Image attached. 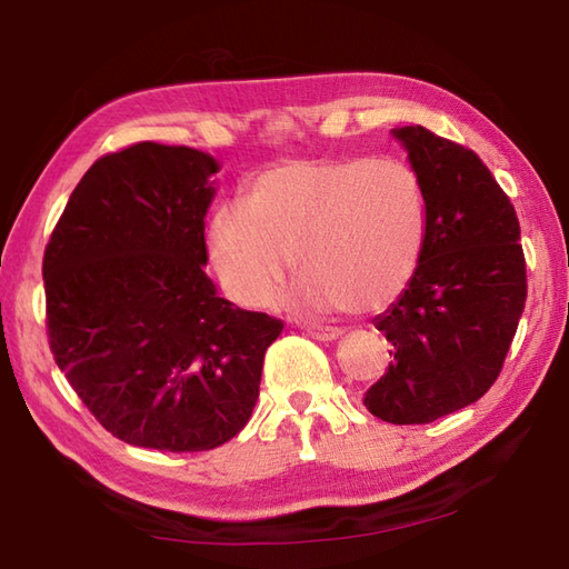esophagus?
Masks as SVG:
<instances>
[{"label":"esophagus","instance_id":"obj_1","mask_svg":"<svg viewBox=\"0 0 569 569\" xmlns=\"http://www.w3.org/2000/svg\"><path fill=\"white\" fill-rule=\"evenodd\" d=\"M301 329L311 336L316 341H336L341 336V329H333V326H316V323H303Z\"/></svg>","mask_w":569,"mask_h":569}]
</instances>
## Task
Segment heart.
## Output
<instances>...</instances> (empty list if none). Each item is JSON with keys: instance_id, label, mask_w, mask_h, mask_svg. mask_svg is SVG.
<instances>
[{"instance_id": "b5f03b06", "label": "heart", "mask_w": 569, "mask_h": 569, "mask_svg": "<svg viewBox=\"0 0 569 569\" xmlns=\"http://www.w3.org/2000/svg\"><path fill=\"white\" fill-rule=\"evenodd\" d=\"M427 196L393 158L286 160L250 182L246 208L220 206L208 223L210 261L240 306L266 308L291 271L308 311H379L417 271Z\"/></svg>"}]
</instances>
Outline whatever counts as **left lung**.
I'll list each match as a JSON object with an SVG mask.
<instances>
[{
  "label": "left lung",
  "instance_id": "obj_1",
  "mask_svg": "<svg viewBox=\"0 0 569 569\" xmlns=\"http://www.w3.org/2000/svg\"><path fill=\"white\" fill-rule=\"evenodd\" d=\"M391 134L423 186L427 238L411 281L373 319L393 361L363 407L389 423H429L497 381L527 301L525 253L515 208L475 152L421 124Z\"/></svg>",
  "mask_w": 569,
  "mask_h": 569
}]
</instances>
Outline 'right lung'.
Instances as JSON below:
<instances>
[{"label": "right lung", "instance_id": "obj_1", "mask_svg": "<svg viewBox=\"0 0 569 569\" xmlns=\"http://www.w3.org/2000/svg\"><path fill=\"white\" fill-rule=\"evenodd\" d=\"M220 162L138 142L77 182L44 250L54 361L94 419L132 447L206 451L246 427L283 331L218 296L206 216Z\"/></svg>", "mask_w": 569, "mask_h": 569}]
</instances>
